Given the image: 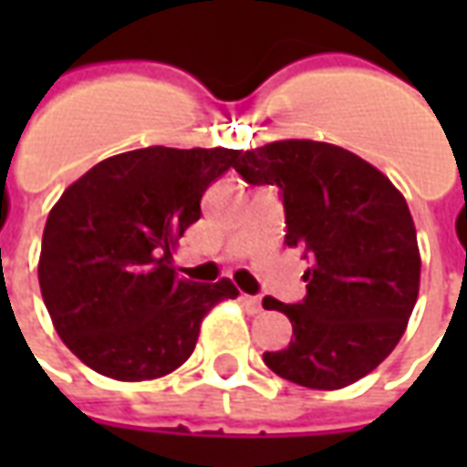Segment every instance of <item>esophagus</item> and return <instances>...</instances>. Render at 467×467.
I'll return each instance as SVG.
<instances>
[{
    "instance_id": "obj_1",
    "label": "esophagus",
    "mask_w": 467,
    "mask_h": 467,
    "mask_svg": "<svg viewBox=\"0 0 467 467\" xmlns=\"http://www.w3.org/2000/svg\"><path fill=\"white\" fill-rule=\"evenodd\" d=\"M243 303L250 313H260V310H263V300H260V297H253V295H243Z\"/></svg>"
}]
</instances>
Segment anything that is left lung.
Listing matches in <instances>:
<instances>
[{
    "mask_svg": "<svg viewBox=\"0 0 467 467\" xmlns=\"http://www.w3.org/2000/svg\"><path fill=\"white\" fill-rule=\"evenodd\" d=\"M250 184H277L285 244L310 260L303 303L265 297L293 323L287 348L265 352L280 378L313 390H340L380 365L408 327L420 290L415 223L400 190L358 154L315 140L240 152Z\"/></svg>",
    "mask_w": 467,
    "mask_h": 467,
    "instance_id": "8db88e82",
    "label": "left lung"
}]
</instances>
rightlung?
<instances>
[{
    "label": "right lung",
    "mask_w": 467,
    "mask_h": 467,
    "mask_svg": "<svg viewBox=\"0 0 467 467\" xmlns=\"http://www.w3.org/2000/svg\"><path fill=\"white\" fill-rule=\"evenodd\" d=\"M240 150L144 147L107 157L67 187L47 217L39 290L57 335L87 368L122 382L177 370L204 315L237 287L174 275L172 253L200 220L204 190Z\"/></svg>",
    "instance_id": "add662e5"
}]
</instances>
